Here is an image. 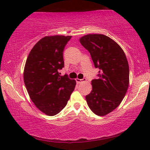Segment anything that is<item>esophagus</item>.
Returning a JSON list of instances; mask_svg holds the SVG:
<instances>
[{
	"mask_svg": "<svg viewBox=\"0 0 150 150\" xmlns=\"http://www.w3.org/2000/svg\"><path fill=\"white\" fill-rule=\"evenodd\" d=\"M86 81V79H76V81L77 83H81L82 82H84Z\"/></svg>",
	"mask_w": 150,
	"mask_h": 150,
	"instance_id": "34e87169",
	"label": "esophagus"
}]
</instances>
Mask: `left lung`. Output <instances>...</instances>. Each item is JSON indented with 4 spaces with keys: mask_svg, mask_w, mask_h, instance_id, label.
Segmentation results:
<instances>
[{
    "mask_svg": "<svg viewBox=\"0 0 150 150\" xmlns=\"http://www.w3.org/2000/svg\"><path fill=\"white\" fill-rule=\"evenodd\" d=\"M80 42L91 54L98 79L91 81L92 90L86 96L87 104L97 115H106L120 105L129 86V66L122 48L102 34H89Z\"/></svg>",
    "mask_w": 150,
    "mask_h": 150,
    "instance_id": "obj_1",
    "label": "left lung"
}]
</instances>
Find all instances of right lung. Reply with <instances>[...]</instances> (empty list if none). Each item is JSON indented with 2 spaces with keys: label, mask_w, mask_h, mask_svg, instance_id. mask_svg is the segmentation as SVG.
I'll use <instances>...</instances> for the list:
<instances>
[{
  "label": "right lung",
  "mask_w": 150,
  "mask_h": 150,
  "mask_svg": "<svg viewBox=\"0 0 150 150\" xmlns=\"http://www.w3.org/2000/svg\"><path fill=\"white\" fill-rule=\"evenodd\" d=\"M71 36H46L33 46L26 59L24 81L36 107L48 116L58 114L66 106L76 85L67 74L60 76L64 67L63 52Z\"/></svg>",
  "instance_id": "1"
}]
</instances>
